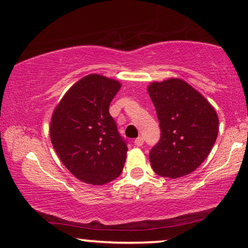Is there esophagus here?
Masks as SVG:
<instances>
[{"instance_id":"esophagus-1","label":"esophagus","mask_w":248,"mask_h":248,"mask_svg":"<svg viewBox=\"0 0 248 248\" xmlns=\"http://www.w3.org/2000/svg\"><path fill=\"white\" fill-rule=\"evenodd\" d=\"M134 144H136L137 147H141L143 144V138L142 137H139L137 138L136 140H134Z\"/></svg>"}]
</instances>
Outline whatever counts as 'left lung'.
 <instances>
[{
  "label": "left lung",
  "instance_id": "1",
  "mask_svg": "<svg viewBox=\"0 0 248 248\" xmlns=\"http://www.w3.org/2000/svg\"><path fill=\"white\" fill-rule=\"evenodd\" d=\"M159 121L160 139L149 160L156 174L176 179L206 159L218 131L217 111L201 93L179 78L148 86Z\"/></svg>",
  "mask_w": 248,
  "mask_h": 248
}]
</instances>
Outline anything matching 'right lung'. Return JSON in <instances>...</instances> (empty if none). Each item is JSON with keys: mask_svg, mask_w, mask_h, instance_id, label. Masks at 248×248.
I'll list each match as a JSON object with an SVG mask.
<instances>
[{"mask_svg": "<svg viewBox=\"0 0 248 248\" xmlns=\"http://www.w3.org/2000/svg\"><path fill=\"white\" fill-rule=\"evenodd\" d=\"M121 83L91 74L70 88L54 109L51 142L74 176L101 186L120 176L127 142L120 136L109 105Z\"/></svg>", "mask_w": 248, "mask_h": 248, "instance_id": "right-lung-1", "label": "right lung"}]
</instances>
